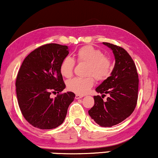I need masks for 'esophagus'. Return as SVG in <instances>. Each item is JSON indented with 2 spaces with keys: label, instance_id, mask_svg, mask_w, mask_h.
<instances>
[{
  "label": "esophagus",
  "instance_id": "obj_1",
  "mask_svg": "<svg viewBox=\"0 0 158 158\" xmlns=\"http://www.w3.org/2000/svg\"><path fill=\"white\" fill-rule=\"evenodd\" d=\"M83 97V95H81V94H76L75 95V99L76 100H78V99H81Z\"/></svg>",
  "mask_w": 158,
  "mask_h": 158
}]
</instances>
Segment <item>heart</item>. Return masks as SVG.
I'll return each mask as SVG.
<instances>
[{
	"label": "heart",
	"instance_id": "heart-1",
	"mask_svg": "<svg viewBox=\"0 0 158 158\" xmlns=\"http://www.w3.org/2000/svg\"><path fill=\"white\" fill-rule=\"evenodd\" d=\"M79 64H86L85 75L87 77H75L67 82L69 91L79 94H83L90 90L94 83V79L102 81L108 78L112 71V64L109 56L103 55L100 50L92 46H84L78 50L76 54ZM75 60L66 56L60 65V73L64 77L69 78L73 75Z\"/></svg>",
	"mask_w": 158,
	"mask_h": 158
}]
</instances>
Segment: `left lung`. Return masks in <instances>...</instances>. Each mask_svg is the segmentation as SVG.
I'll use <instances>...</instances> for the list:
<instances>
[{"label":"left lung","instance_id":"obj_1","mask_svg":"<svg viewBox=\"0 0 158 158\" xmlns=\"http://www.w3.org/2000/svg\"><path fill=\"white\" fill-rule=\"evenodd\" d=\"M112 50L115 65L110 76L96 89L102 97L94 96V105L89 114L101 127H112L121 123L132 114L138 100L139 75L133 58L124 48L102 42ZM108 94L106 101L102 98Z\"/></svg>","mask_w":158,"mask_h":158}]
</instances>
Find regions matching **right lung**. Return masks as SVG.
<instances>
[{"mask_svg":"<svg viewBox=\"0 0 158 158\" xmlns=\"http://www.w3.org/2000/svg\"><path fill=\"white\" fill-rule=\"evenodd\" d=\"M69 54L67 45L51 43L35 49L23 61L16 79L18 105L23 116L35 127L53 129L63 123L75 94L71 91L51 98L66 85L60 73L62 60Z\"/></svg>","mask_w":158,"mask_h":158,"instance_id":"obj_1","label":"right lung"}]
</instances>
